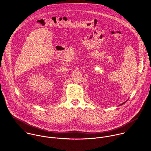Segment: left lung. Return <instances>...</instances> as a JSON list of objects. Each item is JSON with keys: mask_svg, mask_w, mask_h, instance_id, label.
I'll return each mask as SVG.
<instances>
[{"mask_svg": "<svg viewBox=\"0 0 151 151\" xmlns=\"http://www.w3.org/2000/svg\"><path fill=\"white\" fill-rule=\"evenodd\" d=\"M124 103H123V104H124Z\"/></svg>", "mask_w": 151, "mask_h": 151, "instance_id": "left-lung-1", "label": "left lung"}]
</instances>
